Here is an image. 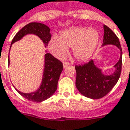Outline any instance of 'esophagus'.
Returning <instances> with one entry per match:
<instances>
[{
    "label": "esophagus",
    "instance_id": "obj_1",
    "mask_svg": "<svg viewBox=\"0 0 130 130\" xmlns=\"http://www.w3.org/2000/svg\"><path fill=\"white\" fill-rule=\"evenodd\" d=\"M68 65H70V63L68 62H63V68H65L66 67H68Z\"/></svg>",
    "mask_w": 130,
    "mask_h": 130
}]
</instances>
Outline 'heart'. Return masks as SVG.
<instances>
[{
	"mask_svg": "<svg viewBox=\"0 0 130 130\" xmlns=\"http://www.w3.org/2000/svg\"><path fill=\"white\" fill-rule=\"evenodd\" d=\"M99 34L95 29L72 27L62 31L58 37L54 35L48 43L50 51L58 58H65L68 48H72L73 56L79 61L90 58L96 48Z\"/></svg>",
	"mask_w": 130,
	"mask_h": 130,
	"instance_id": "b5f03b06",
	"label": "heart"
}]
</instances>
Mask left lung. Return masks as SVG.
Masks as SVG:
<instances>
[{
    "mask_svg": "<svg viewBox=\"0 0 130 130\" xmlns=\"http://www.w3.org/2000/svg\"><path fill=\"white\" fill-rule=\"evenodd\" d=\"M103 43L102 47L108 45L116 46L120 51V59L113 67L115 71L110 74H103L102 70L96 66L93 60L83 65H76V87L83 96L99 99L105 96L118 82L122 70V52L118 38L109 27L103 25Z\"/></svg>",
    "mask_w": 130,
    "mask_h": 130,
    "instance_id": "8db88e82",
    "label": "left lung"
}]
</instances>
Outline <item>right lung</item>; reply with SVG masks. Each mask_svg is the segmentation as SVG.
Listing matches in <instances>:
<instances>
[{
	"label": "right lung",
	"mask_w": 130,
	"mask_h": 130,
	"mask_svg": "<svg viewBox=\"0 0 130 130\" xmlns=\"http://www.w3.org/2000/svg\"><path fill=\"white\" fill-rule=\"evenodd\" d=\"M50 28L46 24L39 23V22H31L27 24L23 28L16 34L13 39L12 41L10 48L12 43L21 40L24 36L27 34H34L37 35L42 40L45 47L48 46L51 38V34L50 33ZM8 65H10V59L8 56ZM63 70L62 63L55 57L46 53L44 58V68H43V77L39 87L37 90L31 93H22L18 91V93L21 96L27 99L29 101L34 102H41L52 96L56 92L58 82L60 75Z\"/></svg>",
	"instance_id": "obj_1"
}]
</instances>
